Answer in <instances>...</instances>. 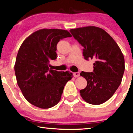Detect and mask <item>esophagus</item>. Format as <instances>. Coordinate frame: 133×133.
I'll list each match as a JSON object with an SVG mask.
<instances>
[{
  "instance_id": "34e87169",
  "label": "esophagus",
  "mask_w": 133,
  "mask_h": 133,
  "mask_svg": "<svg viewBox=\"0 0 133 133\" xmlns=\"http://www.w3.org/2000/svg\"><path fill=\"white\" fill-rule=\"evenodd\" d=\"M73 76L75 77H77L78 76H80V73L79 72H75V73H73Z\"/></svg>"
}]
</instances>
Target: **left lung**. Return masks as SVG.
<instances>
[{"label":"left lung","mask_w":133,"mask_h":133,"mask_svg":"<svg viewBox=\"0 0 133 133\" xmlns=\"http://www.w3.org/2000/svg\"><path fill=\"white\" fill-rule=\"evenodd\" d=\"M84 48L85 60L94 58L93 72L82 71L87 82L80 93L89 104L98 105L111 97L118 88L125 70L124 58L114 40L103 29L87 26L70 30Z\"/></svg>","instance_id":"obj_1"}]
</instances>
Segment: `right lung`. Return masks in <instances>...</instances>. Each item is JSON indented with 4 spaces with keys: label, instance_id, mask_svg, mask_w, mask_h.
Returning a JSON list of instances; mask_svg holds the SVG:
<instances>
[{
    "label": "right lung",
    "instance_id": "obj_1",
    "mask_svg": "<svg viewBox=\"0 0 133 133\" xmlns=\"http://www.w3.org/2000/svg\"><path fill=\"white\" fill-rule=\"evenodd\" d=\"M71 37L62 29H40L24 40L15 64L17 83L31 104L40 109L55 106L62 97L65 85L73 77L69 71L50 69L49 62L57 58L60 40Z\"/></svg>",
    "mask_w": 133,
    "mask_h": 133
}]
</instances>
